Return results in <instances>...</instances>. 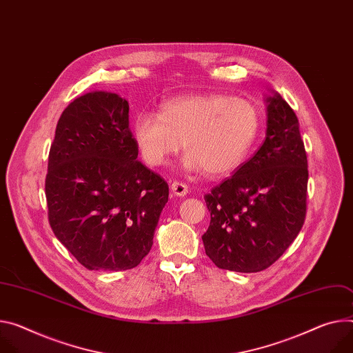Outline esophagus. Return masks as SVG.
<instances>
[{
	"mask_svg": "<svg viewBox=\"0 0 353 353\" xmlns=\"http://www.w3.org/2000/svg\"><path fill=\"white\" fill-rule=\"evenodd\" d=\"M170 190H172V193L177 197H184L188 193L187 184H184L181 181H173L170 185Z\"/></svg>",
	"mask_w": 353,
	"mask_h": 353,
	"instance_id": "1",
	"label": "esophagus"
}]
</instances>
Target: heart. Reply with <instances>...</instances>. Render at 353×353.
<instances>
[{
    "mask_svg": "<svg viewBox=\"0 0 353 353\" xmlns=\"http://www.w3.org/2000/svg\"><path fill=\"white\" fill-rule=\"evenodd\" d=\"M261 114L245 99L227 94L180 95L162 111H142L134 121V138L149 166H162L187 152L183 168L216 177L234 172L258 138Z\"/></svg>",
    "mask_w": 353,
    "mask_h": 353,
    "instance_id": "b5f03b06",
    "label": "heart"
}]
</instances>
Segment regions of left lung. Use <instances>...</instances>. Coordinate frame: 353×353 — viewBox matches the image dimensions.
Returning <instances> with one entry per match:
<instances>
[{"label": "left lung", "mask_w": 353, "mask_h": 353, "mask_svg": "<svg viewBox=\"0 0 353 353\" xmlns=\"http://www.w3.org/2000/svg\"><path fill=\"white\" fill-rule=\"evenodd\" d=\"M266 115L259 150L204 197L211 221L203 242L219 269H268L305 219L308 165L297 115L274 91L266 99Z\"/></svg>", "instance_id": "1"}]
</instances>
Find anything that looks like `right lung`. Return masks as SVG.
<instances>
[{
    "label": "right lung",
    "mask_w": 353,
    "mask_h": 353,
    "mask_svg": "<svg viewBox=\"0 0 353 353\" xmlns=\"http://www.w3.org/2000/svg\"><path fill=\"white\" fill-rule=\"evenodd\" d=\"M130 105L91 91L59 118L45 193L54 236L88 270L138 266L153 245L169 185L141 163Z\"/></svg>",
    "instance_id": "1"
}]
</instances>
